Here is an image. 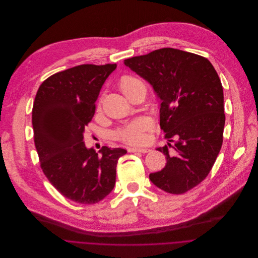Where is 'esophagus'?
<instances>
[{"label": "esophagus", "instance_id": "1", "mask_svg": "<svg viewBox=\"0 0 258 258\" xmlns=\"http://www.w3.org/2000/svg\"><path fill=\"white\" fill-rule=\"evenodd\" d=\"M128 151L129 152H142V153H146L149 152L150 149L148 148H136V147H128Z\"/></svg>", "mask_w": 258, "mask_h": 258}]
</instances>
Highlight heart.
<instances>
[{
    "mask_svg": "<svg viewBox=\"0 0 258 258\" xmlns=\"http://www.w3.org/2000/svg\"><path fill=\"white\" fill-rule=\"evenodd\" d=\"M139 82L137 78L125 76L121 79L120 85L125 92L128 88ZM152 126V120L149 117H138L117 130L116 136L129 144H143L147 141L146 131Z\"/></svg>",
    "mask_w": 258,
    "mask_h": 258,
    "instance_id": "1",
    "label": "heart"
}]
</instances>
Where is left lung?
<instances>
[{
  "label": "left lung",
  "instance_id": "8db88e82",
  "mask_svg": "<svg viewBox=\"0 0 258 258\" xmlns=\"http://www.w3.org/2000/svg\"><path fill=\"white\" fill-rule=\"evenodd\" d=\"M161 99L160 125L168 145L158 147L166 167L150 181L171 194H182L211 172L223 144L224 91L207 59L172 47L124 61Z\"/></svg>",
  "mask_w": 258,
  "mask_h": 258
}]
</instances>
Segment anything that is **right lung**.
<instances>
[{"label": "right lung", "mask_w": 258, "mask_h": 258, "mask_svg": "<svg viewBox=\"0 0 258 258\" xmlns=\"http://www.w3.org/2000/svg\"><path fill=\"white\" fill-rule=\"evenodd\" d=\"M116 64L79 65L56 73L39 86L32 108L34 144L40 168L63 196L82 204L104 199L114 189L123 148L102 146L98 153L83 142L95 101Z\"/></svg>", "instance_id": "add662e5"}]
</instances>
